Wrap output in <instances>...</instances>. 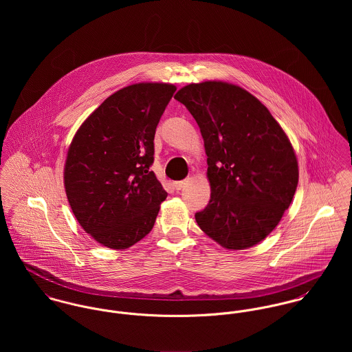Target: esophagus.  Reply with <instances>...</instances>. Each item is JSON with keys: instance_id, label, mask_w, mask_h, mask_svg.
<instances>
[{"instance_id": "1", "label": "esophagus", "mask_w": 352, "mask_h": 352, "mask_svg": "<svg viewBox=\"0 0 352 352\" xmlns=\"http://www.w3.org/2000/svg\"><path fill=\"white\" fill-rule=\"evenodd\" d=\"M188 183V180H182V182H175V190H177V191H180L186 184Z\"/></svg>"}]
</instances>
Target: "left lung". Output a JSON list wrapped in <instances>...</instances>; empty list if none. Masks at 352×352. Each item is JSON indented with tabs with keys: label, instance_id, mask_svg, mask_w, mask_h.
<instances>
[{
	"label": "left lung",
	"instance_id": "obj_1",
	"mask_svg": "<svg viewBox=\"0 0 352 352\" xmlns=\"http://www.w3.org/2000/svg\"><path fill=\"white\" fill-rule=\"evenodd\" d=\"M175 99L197 120L207 154L208 204L201 230L228 250L264 240L289 208L298 184L294 149L265 105L221 81L190 84Z\"/></svg>",
	"mask_w": 352,
	"mask_h": 352
}]
</instances>
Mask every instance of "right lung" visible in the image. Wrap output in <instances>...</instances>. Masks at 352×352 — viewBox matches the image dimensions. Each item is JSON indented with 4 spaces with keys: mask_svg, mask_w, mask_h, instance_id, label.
Here are the masks:
<instances>
[{
    "mask_svg": "<svg viewBox=\"0 0 352 352\" xmlns=\"http://www.w3.org/2000/svg\"><path fill=\"white\" fill-rule=\"evenodd\" d=\"M175 85L141 82L102 101L76 133L65 165L67 201L101 245L126 250L154 226L166 191L151 170L154 134Z\"/></svg>",
    "mask_w": 352,
    "mask_h": 352,
    "instance_id": "1",
    "label": "right lung"
}]
</instances>
